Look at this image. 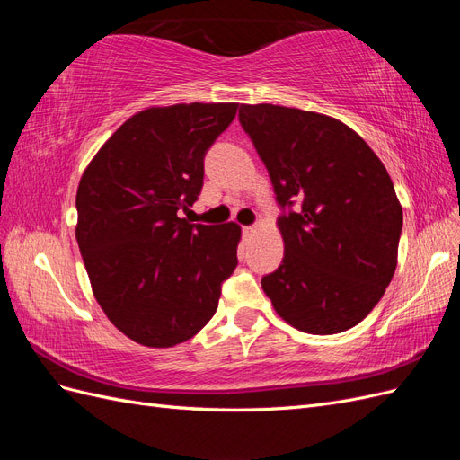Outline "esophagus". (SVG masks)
<instances>
[{"mask_svg": "<svg viewBox=\"0 0 460 460\" xmlns=\"http://www.w3.org/2000/svg\"><path fill=\"white\" fill-rule=\"evenodd\" d=\"M255 232H257V226H243V235H245V238H252Z\"/></svg>", "mask_w": 460, "mask_h": 460, "instance_id": "1", "label": "esophagus"}]
</instances>
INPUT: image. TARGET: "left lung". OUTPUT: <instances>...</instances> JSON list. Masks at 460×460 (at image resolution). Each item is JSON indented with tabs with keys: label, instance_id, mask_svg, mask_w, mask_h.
<instances>
[{
	"label": "left lung",
	"instance_id": "8db88e82",
	"mask_svg": "<svg viewBox=\"0 0 460 460\" xmlns=\"http://www.w3.org/2000/svg\"><path fill=\"white\" fill-rule=\"evenodd\" d=\"M276 199L282 264L261 286L294 328L330 336L357 326L397 267L402 208L384 163L341 120L272 103L240 105Z\"/></svg>",
	"mask_w": 460,
	"mask_h": 460
}]
</instances>
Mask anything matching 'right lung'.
<instances>
[{
  "mask_svg": "<svg viewBox=\"0 0 460 460\" xmlns=\"http://www.w3.org/2000/svg\"><path fill=\"white\" fill-rule=\"evenodd\" d=\"M238 103L147 107L95 153L76 191V242L95 301L124 336L174 347L211 320L238 264L242 228L180 218L203 186V157Z\"/></svg>",
  "mask_w": 460,
  "mask_h": 460,
  "instance_id": "obj_1",
  "label": "right lung"
}]
</instances>
